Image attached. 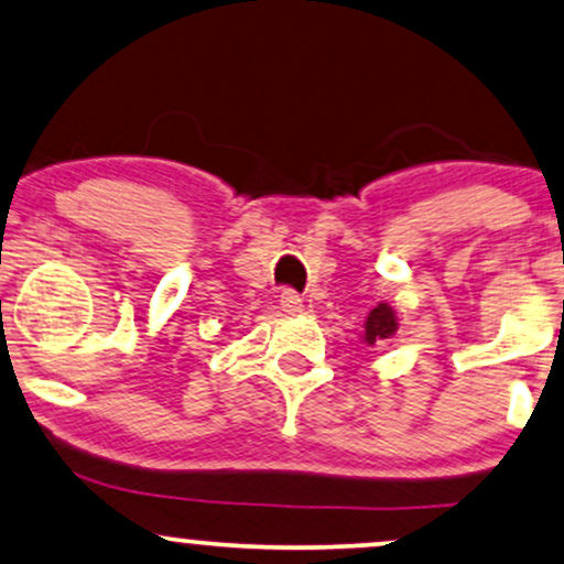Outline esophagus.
I'll list each match as a JSON object with an SVG mask.
<instances>
[{
    "label": "esophagus",
    "mask_w": 564,
    "mask_h": 564,
    "mask_svg": "<svg viewBox=\"0 0 564 564\" xmlns=\"http://www.w3.org/2000/svg\"><path fill=\"white\" fill-rule=\"evenodd\" d=\"M280 305L284 314H301L303 311V297L293 293V290H284V293L280 295Z\"/></svg>",
    "instance_id": "esophagus-1"
}]
</instances>
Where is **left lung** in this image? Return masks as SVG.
Listing matches in <instances>:
<instances>
[{
	"label": "left lung",
	"mask_w": 564,
	"mask_h": 564,
	"mask_svg": "<svg viewBox=\"0 0 564 564\" xmlns=\"http://www.w3.org/2000/svg\"><path fill=\"white\" fill-rule=\"evenodd\" d=\"M398 316H394L392 305L389 303H379L373 305L371 314L366 316L364 322V335H360V339L368 347H377V345H384L392 339L394 335H398Z\"/></svg>",
	"instance_id": "obj_1"
}]
</instances>
